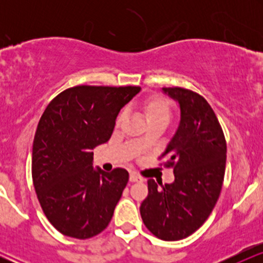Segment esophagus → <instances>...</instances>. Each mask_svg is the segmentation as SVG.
Returning a JSON list of instances; mask_svg holds the SVG:
<instances>
[{
  "label": "esophagus",
  "instance_id": "esophagus-1",
  "mask_svg": "<svg viewBox=\"0 0 263 263\" xmlns=\"http://www.w3.org/2000/svg\"><path fill=\"white\" fill-rule=\"evenodd\" d=\"M142 178L141 177H138V176H136V174H129V182H142Z\"/></svg>",
  "mask_w": 263,
  "mask_h": 263
}]
</instances>
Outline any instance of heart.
<instances>
[{
	"label": "heart",
	"mask_w": 263,
	"mask_h": 263,
	"mask_svg": "<svg viewBox=\"0 0 263 263\" xmlns=\"http://www.w3.org/2000/svg\"><path fill=\"white\" fill-rule=\"evenodd\" d=\"M146 112L147 117H148V121H153V120H170L171 117V108L168 106V104L164 100L161 99H152L148 101L146 106ZM123 114L119 116V121L122 119ZM138 143L143 144V140H141Z\"/></svg>",
	"instance_id": "heart-1"
}]
</instances>
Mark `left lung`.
Instances as JSON below:
<instances>
[{"label":"left lung","instance_id":"1","mask_svg":"<svg viewBox=\"0 0 263 263\" xmlns=\"http://www.w3.org/2000/svg\"><path fill=\"white\" fill-rule=\"evenodd\" d=\"M179 106L178 128L162 157L173 167L174 182L148 179V195L140 213L155 236L177 241L197 231L218 201L226 164V142L221 126L208 101L183 87H163Z\"/></svg>","mask_w":263,"mask_h":263}]
</instances>
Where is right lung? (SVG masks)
Masks as SVG:
<instances>
[{
  "label": "right lung",
  "instance_id": "1",
  "mask_svg": "<svg viewBox=\"0 0 263 263\" xmlns=\"http://www.w3.org/2000/svg\"><path fill=\"white\" fill-rule=\"evenodd\" d=\"M140 90L74 86L42 115L33 141V184L45 216L65 236L92 237L112 219L128 172L93 170L92 149L110 140L120 110Z\"/></svg>",
  "mask_w": 263,
  "mask_h": 263
}]
</instances>
